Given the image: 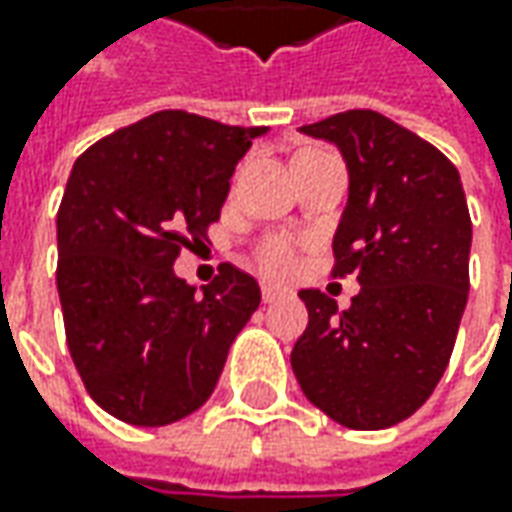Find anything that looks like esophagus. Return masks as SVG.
Segmentation results:
<instances>
[{
  "label": "esophagus",
  "instance_id": "esophagus-1",
  "mask_svg": "<svg viewBox=\"0 0 512 512\" xmlns=\"http://www.w3.org/2000/svg\"><path fill=\"white\" fill-rule=\"evenodd\" d=\"M285 293H287L285 287H279V285H262V299H265V302H276V299H282Z\"/></svg>",
  "mask_w": 512,
  "mask_h": 512
}]
</instances>
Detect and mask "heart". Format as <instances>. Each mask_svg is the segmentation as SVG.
Returning a JSON list of instances; mask_svg holds the SVG:
<instances>
[{
    "instance_id": "b5f03b06",
    "label": "heart",
    "mask_w": 512,
    "mask_h": 512,
    "mask_svg": "<svg viewBox=\"0 0 512 512\" xmlns=\"http://www.w3.org/2000/svg\"><path fill=\"white\" fill-rule=\"evenodd\" d=\"M253 262L270 276H287L302 262V242L290 233H270L253 247Z\"/></svg>"
}]
</instances>
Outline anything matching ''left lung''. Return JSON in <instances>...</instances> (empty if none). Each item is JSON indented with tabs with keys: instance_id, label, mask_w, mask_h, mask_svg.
<instances>
[{
	"instance_id": "8db88e82",
	"label": "left lung",
	"mask_w": 512,
	"mask_h": 512,
	"mask_svg": "<svg viewBox=\"0 0 512 512\" xmlns=\"http://www.w3.org/2000/svg\"><path fill=\"white\" fill-rule=\"evenodd\" d=\"M302 133L342 150L350 196L333 236V276L362 290L339 310L302 290L307 327L290 364L307 402L350 430H382L422 407L450 362L467 290L462 179L442 150L376 110H344Z\"/></svg>"
}]
</instances>
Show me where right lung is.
Here are the masks:
<instances>
[{"mask_svg": "<svg viewBox=\"0 0 512 512\" xmlns=\"http://www.w3.org/2000/svg\"><path fill=\"white\" fill-rule=\"evenodd\" d=\"M262 133L159 110L90 145L70 170L56 287L70 359L110 416L162 427L210 399L262 293L233 265L196 293L173 262L219 222L230 176Z\"/></svg>", "mask_w": 512, "mask_h": 512, "instance_id": "obj_1", "label": "right lung"}]
</instances>
